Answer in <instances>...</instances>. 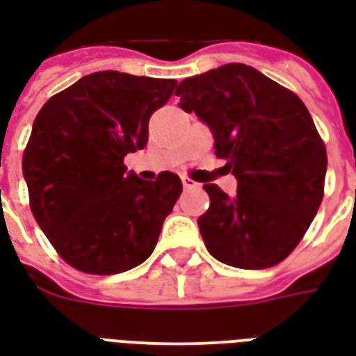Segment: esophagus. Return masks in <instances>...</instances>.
<instances>
[{"instance_id": "esophagus-1", "label": "esophagus", "mask_w": 356, "mask_h": 356, "mask_svg": "<svg viewBox=\"0 0 356 356\" xmlns=\"http://www.w3.org/2000/svg\"><path fill=\"white\" fill-rule=\"evenodd\" d=\"M181 181H183V186H185V188H188V191H191V188H198V183H196V181H192V179H188V177H181Z\"/></svg>"}]
</instances>
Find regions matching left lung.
I'll use <instances>...</instances> for the list:
<instances>
[{"mask_svg": "<svg viewBox=\"0 0 356 356\" xmlns=\"http://www.w3.org/2000/svg\"><path fill=\"white\" fill-rule=\"evenodd\" d=\"M179 107L196 113L215 154L238 179L230 198L204 185L198 218L211 257L241 270L279 264L302 241L325 194L326 149L304 102L245 64H226L179 83Z\"/></svg>", "mask_w": 356, "mask_h": 356, "instance_id": "obj_1", "label": "left lung"}]
</instances>
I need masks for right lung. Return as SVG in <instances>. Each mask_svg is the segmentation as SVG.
I'll return each instance as SVG.
<instances>
[{
    "instance_id": "add662e5",
    "label": "right lung",
    "mask_w": 356,
    "mask_h": 356,
    "mask_svg": "<svg viewBox=\"0 0 356 356\" xmlns=\"http://www.w3.org/2000/svg\"><path fill=\"white\" fill-rule=\"evenodd\" d=\"M175 86L97 71L54 94L33 120L22 156L31 213L79 272H126L154 251L183 185L171 171L154 181L126 175L124 156L147 145L149 118Z\"/></svg>"
}]
</instances>
